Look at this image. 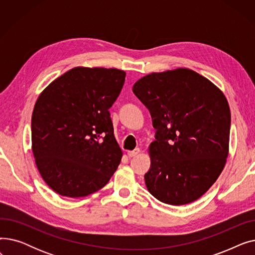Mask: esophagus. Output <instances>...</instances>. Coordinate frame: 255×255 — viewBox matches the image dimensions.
<instances>
[{
    "instance_id": "esophagus-1",
    "label": "esophagus",
    "mask_w": 255,
    "mask_h": 255,
    "mask_svg": "<svg viewBox=\"0 0 255 255\" xmlns=\"http://www.w3.org/2000/svg\"><path fill=\"white\" fill-rule=\"evenodd\" d=\"M138 153H139V149H138V148L134 149L133 151H128V152H127V154H128L129 157H134V156H136Z\"/></svg>"
}]
</instances>
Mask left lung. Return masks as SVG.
Returning a JSON list of instances; mask_svg holds the SVG:
<instances>
[{"label":"left lung","instance_id":"8db88e82","mask_svg":"<svg viewBox=\"0 0 255 255\" xmlns=\"http://www.w3.org/2000/svg\"><path fill=\"white\" fill-rule=\"evenodd\" d=\"M132 91L156 129L146 188L164 204L194 202L216 182L229 156L231 111L223 92L188 68L153 72Z\"/></svg>","mask_w":255,"mask_h":255}]
</instances>
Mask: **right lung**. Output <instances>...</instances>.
I'll use <instances>...</instances> for the list:
<instances>
[{
    "mask_svg": "<svg viewBox=\"0 0 255 255\" xmlns=\"http://www.w3.org/2000/svg\"><path fill=\"white\" fill-rule=\"evenodd\" d=\"M126 72L75 67L40 94L32 115V151L44 182L60 195L83 197L104 187L123 153L109 110Z\"/></svg>",
    "mask_w": 255,
    "mask_h": 255,
    "instance_id": "obj_1",
    "label": "right lung"
}]
</instances>
